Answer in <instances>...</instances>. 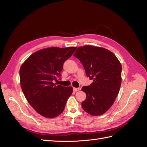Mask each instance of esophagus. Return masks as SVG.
<instances>
[{
	"label": "esophagus",
	"mask_w": 147,
	"mask_h": 147,
	"mask_svg": "<svg viewBox=\"0 0 147 147\" xmlns=\"http://www.w3.org/2000/svg\"><path fill=\"white\" fill-rule=\"evenodd\" d=\"M73 90L74 91H79L80 90V88H73Z\"/></svg>",
	"instance_id": "esophagus-1"
}]
</instances>
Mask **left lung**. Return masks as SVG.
Returning a JSON list of instances; mask_svg holds the SVG:
<instances>
[{"label": "left lung", "mask_w": 147, "mask_h": 147, "mask_svg": "<svg viewBox=\"0 0 147 147\" xmlns=\"http://www.w3.org/2000/svg\"><path fill=\"white\" fill-rule=\"evenodd\" d=\"M74 56L82 63L93 82L83 86L86 94L82 107L88 113L98 116L105 113L115 102L121 84V64L107 49L86 45L77 49Z\"/></svg>", "instance_id": "8db88e82"}]
</instances>
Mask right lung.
I'll return each mask as SVG.
<instances>
[{
  "mask_svg": "<svg viewBox=\"0 0 147 147\" xmlns=\"http://www.w3.org/2000/svg\"><path fill=\"white\" fill-rule=\"evenodd\" d=\"M76 47H51L37 51L29 57L20 70V83L24 94L36 112L46 118H55L64 110L72 87L56 85L61 79L64 62Z\"/></svg>",
  "mask_w": 147,
  "mask_h": 147,
  "instance_id": "obj_1",
  "label": "right lung"
}]
</instances>
